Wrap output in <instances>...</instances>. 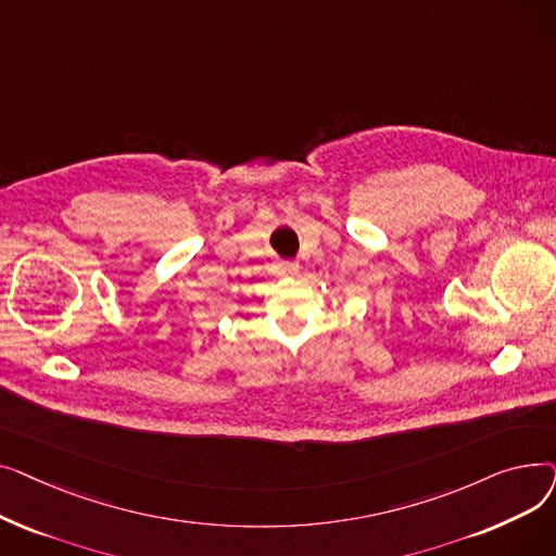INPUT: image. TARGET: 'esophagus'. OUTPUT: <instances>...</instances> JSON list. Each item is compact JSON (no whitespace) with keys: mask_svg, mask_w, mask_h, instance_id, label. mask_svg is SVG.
<instances>
[{"mask_svg":"<svg viewBox=\"0 0 556 556\" xmlns=\"http://www.w3.org/2000/svg\"><path fill=\"white\" fill-rule=\"evenodd\" d=\"M277 273L279 275H298L300 273V263L298 261H279L277 263Z\"/></svg>","mask_w":556,"mask_h":556,"instance_id":"obj_1","label":"esophagus"}]
</instances>
